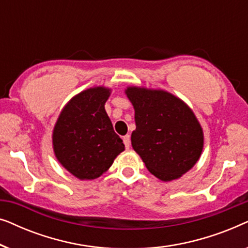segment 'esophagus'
<instances>
[{
  "label": "esophagus",
  "mask_w": 248,
  "mask_h": 248,
  "mask_svg": "<svg viewBox=\"0 0 248 248\" xmlns=\"http://www.w3.org/2000/svg\"><path fill=\"white\" fill-rule=\"evenodd\" d=\"M123 142L125 144V148L130 149V145H131V137H130V135H125V137L123 138Z\"/></svg>",
  "instance_id": "34e87169"
}]
</instances>
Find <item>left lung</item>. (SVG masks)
<instances>
[{"label":"left lung","mask_w":248,"mask_h":248,"mask_svg":"<svg viewBox=\"0 0 248 248\" xmlns=\"http://www.w3.org/2000/svg\"><path fill=\"white\" fill-rule=\"evenodd\" d=\"M137 128L131 142L148 170L164 182L187 172L203 150V131L184 101L164 90L128 87Z\"/></svg>","instance_id":"1"}]
</instances>
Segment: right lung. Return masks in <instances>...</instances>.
I'll list each match as a JSON object with an SVG mask.
<instances>
[{"label": "right lung", "instance_id": "add662e5", "mask_svg": "<svg viewBox=\"0 0 248 248\" xmlns=\"http://www.w3.org/2000/svg\"><path fill=\"white\" fill-rule=\"evenodd\" d=\"M110 89L90 88L78 93L61 111L53 131V148L60 164L79 179H94L124 151L105 110Z\"/></svg>", "mask_w": 248, "mask_h": 248}]
</instances>
